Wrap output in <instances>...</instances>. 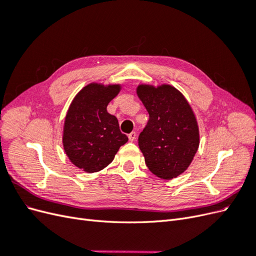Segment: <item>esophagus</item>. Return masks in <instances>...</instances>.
Returning a JSON list of instances; mask_svg holds the SVG:
<instances>
[{
    "mask_svg": "<svg viewBox=\"0 0 256 256\" xmlns=\"http://www.w3.org/2000/svg\"><path fill=\"white\" fill-rule=\"evenodd\" d=\"M128 138H129V141H131V142H134L136 138V134L134 132V131H132V132H131L129 136H128Z\"/></svg>",
    "mask_w": 256,
    "mask_h": 256,
    "instance_id": "34e87169",
    "label": "esophagus"
}]
</instances>
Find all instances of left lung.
<instances>
[{
  "mask_svg": "<svg viewBox=\"0 0 256 256\" xmlns=\"http://www.w3.org/2000/svg\"><path fill=\"white\" fill-rule=\"evenodd\" d=\"M136 95L150 120L138 136L150 171L170 180L189 168L200 145L196 114L182 92L170 84H138Z\"/></svg>",
  "mask_w": 256,
  "mask_h": 256,
  "instance_id": "1",
  "label": "left lung"
}]
</instances>
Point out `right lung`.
Listing matches in <instances>:
<instances>
[{
  "instance_id": "obj_1",
  "label": "right lung",
  "mask_w": 256,
  "mask_h": 256,
  "mask_svg": "<svg viewBox=\"0 0 256 256\" xmlns=\"http://www.w3.org/2000/svg\"><path fill=\"white\" fill-rule=\"evenodd\" d=\"M120 84L92 82L74 96L63 127V147L72 164L86 173L102 171L113 161L128 138L106 106L118 95Z\"/></svg>"
}]
</instances>
